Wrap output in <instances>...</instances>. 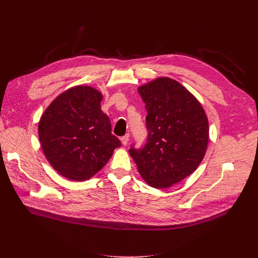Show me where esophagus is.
<instances>
[{
  "instance_id": "esophagus-1",
  "label": "esophagus",
  "mask_w": 258,
  "mask_h": 258,
  "mask_svg": "<svg viewBox=\"0 0 258 258\" xmlns=\"http://www.w3.org/2000/svg\"><path fill=\"white\" fill-rule=\"evenodd\" d=\"M128 140H130V135H128V134L125 135V136H123V137H121V139H120V141H121V143H122L123 146H126V145H127Z\"/></svg>"
}]
</instances>
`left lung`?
<instances>
[{
  "label": "left lung",
  "instance_id": "1",
  "mask_svg": "<svg viewBox=\"0 0 258 258\" xmlns=\"http://www.w3.org/2000/svg\"><path fill=\"white\" fill-rule=\"evenodd\" d=\"M146 104L148 139L130 154L149 186L169 188L193 173L204 158L208 119L200 102L178 82L158 78L139 87Z\"/></svg>",
  "mask_w": 258,
  "mask_h": 258
}]
</instances>
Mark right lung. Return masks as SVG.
<instances>
[{"label":"right lung","instance_id":"add662e5","mask_svg":"<svg viewBox=\"0 0 258 258\" xmlns=\"http://www.w3.org/2000/svg\"><path fill=\"white\" fill-rule=\"evenodd\" d=\"M102 99L92 87H73L60 94L41 116L43 152L52 167L68 179L91 178L121 146L101 110Z\"/></svg>","mask_w":258,"mask_h":258}]
</instances>
